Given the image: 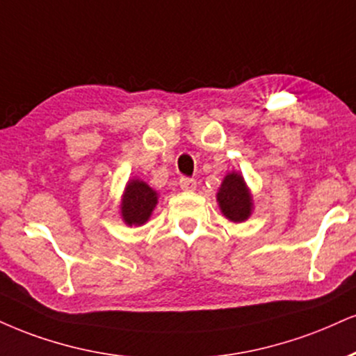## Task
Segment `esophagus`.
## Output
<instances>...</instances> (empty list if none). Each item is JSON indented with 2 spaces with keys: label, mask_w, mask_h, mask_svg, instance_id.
I'll use <instances>...</instances> for the list:
<instances>
[{
  "label": "esophagus",
  "mask_w": 356,
  "mask_h": 356,
  "mask_svg": "<svg viewBox=\"0 0 356 356\" xmlns=\"http://www.w3.org/2000/svg\"><path fill=\"white\" fill-rule=\"evenodd\" d=\"M179 186H181L182 191L192 192V191H195L197 181H195V179H191V177H182L181 181H179Z\"/></svg>",
  "instance_id": "1"
}]
</instances>
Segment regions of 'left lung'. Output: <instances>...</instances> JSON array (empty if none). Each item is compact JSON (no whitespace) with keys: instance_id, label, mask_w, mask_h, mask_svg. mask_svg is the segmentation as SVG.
<instances>
[{"instance_id":"8db88e82","label":"left lung","mask_w":356,"mask_h":356,"mask_svg":"<svg viewBox=\"0 0 356 356\" xmlns=\"http://www.w3.org/2000/svg\"><path fill=\"white\" fill-rule=\"evenodd\" d=\"M216 197L222 216L234 224L248 220L254 212V195L248 189L243 175L237 170L225 175Z\"/></svg>"}]
</instances>
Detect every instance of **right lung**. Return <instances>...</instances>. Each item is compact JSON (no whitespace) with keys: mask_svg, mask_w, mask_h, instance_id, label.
I'll return each mask as SVG.
<instances>
[{"mask_svg":"<svg viewBox=\"0 0 356 356\" xmlns=\"http://www.w3.org/2000/svg\"><path fill=\"white\" fill-rule=\"evenodd\" d=\"M157 202H159V194L147 182L140 179H129L119 202L122 222L129 227L144 225L151 219Z\"/></svg>","mask_w":356,"mask_h":356,"instance_id":"obj_1","label":"right lung"}]
</instances>
